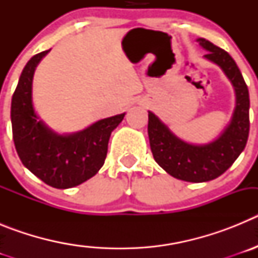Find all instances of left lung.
<instances>
[{"mask_svg":"<svg viewBox=\"0 0 258 258\" xmlns=\"http://www.w3.org/2000/svg\"><path fill=\"white\" fill-rule=\"evenodd\" d=\"M204 58L217 64L235 92V108L229 125L217 140L207 145L182 141L155 113L149 111V138L154 159L168 174L186 182H208L226 172L247 145L249 134V93L240 70L230 54L206 38Z\"/></svg>","mask_w":258,"mask_h":258,"instance_id":"left-lung-1","label":"left lung"}]
</instances>
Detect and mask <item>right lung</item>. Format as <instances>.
<instances>
[{
  "mask_svg": "<svg viewBox=\"0 0 258 258\" xmlns=\"http://www.w3.org/2000/svg\"><path fill=\"white\" fill-rule=\"evenodd\" d=\"M50 50L32 56L11 99L13 140L23 165L55 188H71L92 178L103 166L108 141L125 113L102 118L83 131L59 134L37 116L32 102L35 70Z\"/></svg>",
  "mask_w": 258,
  "mask_h": 258,
  "instance_id": "obj_1",
  "label": "right lung"
}]
</instances>
